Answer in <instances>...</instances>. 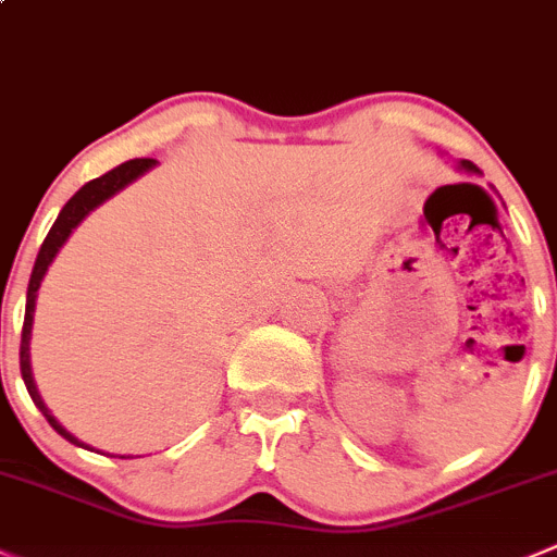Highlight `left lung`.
Wrapping results in <instances>:
<instances>
[{
  "instance_id": "obj_1",
  "label": "left lung",
  "mask_w": 557,
  "mask_h": 557,
  "mask_svg": "<svg viewBox=\"0 0 557 557\" xmlns=\"http://www.w3.org/2000/svg\"><path fill=\"white\" fill-rule=\"evenodd\" d=\"M462 169H466V171H473V174H479V169H476V165L471 163V160H462Z\"/></svg>"
}]
</instances>
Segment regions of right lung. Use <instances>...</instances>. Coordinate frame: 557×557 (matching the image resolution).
<instances>
[{"label":"right lung","mask_w":557,"mask_h":557,"mask_svg":"<svg viewBox=\"0 0 557 557\" xmlns=\"http://www.w3.org/2000/svg\"><path fill=\"white\" fill-rule=\"evenodd\" d=\"M154 165L152 158H135V160H127V163L116 165V169H111L108 174L97 176V180L86 182L84 187H81L78 193H75L73 198H70L67 203L62 207V212H59L57 223L51 225V231H48L46 242H42L40 252H37V261H35V269H32V277H29V290H26V315H24V329H21V375H24V383H26V392H29V397L35 399L37 408L42 410V416L48 419V424H51L53 430H57L62 438H67L70 444H78V441L73 438V435L67 433V430L62 428V424L53 419L51 413H48V408L42 405L40 394H37L35 388V381H32V367H29V337H32V315H35V299H37V288H40V280L46 277L48 267H51L53 256L59 252V247L67 242L70 231L75 228V225L81 223V220L86 218V214L91 212L95 207H100L106 198H111L113 193L122 190L124 185H129L133 180H138V176L144 174V171H149ZM81 446V444H78Z\"/></svg>","instance_id":"add662e5"}]
</instances>
